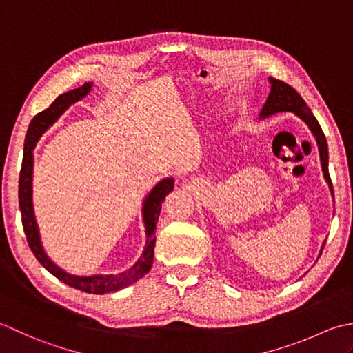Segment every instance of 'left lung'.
Wrapping results in <instances>:
<instances>
[{
	"label": "left lung",
	"instance_id": "obj_1",
	"mask_svg": "<svg viewBox=\"0 0 353 353\" xmlns=\"http://www.w3.org/2000/svg\"><path fill=\"white\" fill-rule=\"evenodd\" d=\"M271 82V92L267 99V103L263 105L262 111H261V117H268L272 116L276 112H294L296 116H299L305 123L311 128L312 134L317 139V145L320 149V160H321V166L323 172H325V178L329 183L330 190L334 192L332 181H330L329 176V169H327V161H329V152H327V141L326 137L321 131V126L319 125L317 119L314 117V114L309 110V106L303 99L300 97L299 92L290 86L288 83L279 81V79L270 77Z\"/></svg>",
	"mask_w": 353,
	"mask_h": 353
}]
</instances>
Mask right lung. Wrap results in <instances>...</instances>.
<instances>
[{
	"label": "right lung",
	"instance_id": "obj_1",
	"mask_svg": "<svg viewBox=\"0 0 353 353\" xmlns=\"http://www.w3.org/2000/svg\"><path fill=\"white\" fill-rule=\"evenodd\" d=\"M91 90V83H83L76 90H71L65 94H61L56 97L54 102L50 105L47 110L39 114H36L33 120L28 125L26 141H24V158L23 166L19 172V208H21V218H23V227L27 237L28 247L33 251L34 257L38 259L39 263L44 267L48 272H52L54 277H57L61 282L67 283L68 286H73L76 290H81L90 294H105L119 291L121 288H126L132 285L137 280H140L143 276L148 274V271L152 267L154 262V248H155V236L154 232L157 228L158 216L161 212V204L168 193L174 190V179L166 178L158 183L143 204V219H145L146 225V247L143 251V256L135 262L134 267L129 268L120 274H111V276H91V277H79L71 276L68 272L61 270L57 265H54L47 254L44 253L41 245L38 225L34 221L33 213V203H32V174H33V149L36 141L39 137L44 134L47 129L52 126L54 121L59 119L67 108L81 100L88 94Z\"/></svg>",
	"mask_w": 353,
	"mask_h": 353
}]
</instances>
